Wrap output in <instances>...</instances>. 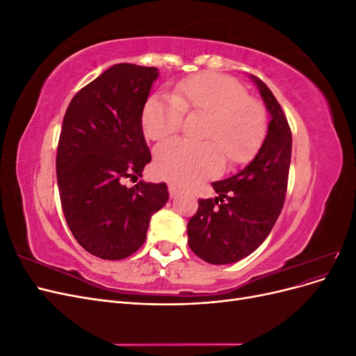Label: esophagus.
Listing matches in <instances>:
<instances>
[{"instance_id":"obj_1","label":"esophagus","mask_w":356,"mask_h":356,"mask_svg":"<svg viewBox=\"0 0 356 356\" xmlns=\"http://www.w3.org/2000/svg\"><path fill=\"white\" fill-rule=\"evenodd\" d=\"M168 188H169V195H170V197H177V196L179 195V188H178L175 184H172V182H169Z\"/></svg>"}]
</instances>
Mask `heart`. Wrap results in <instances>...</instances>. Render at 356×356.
<instances>
[{"instance_id": "b5f03b06", "label": "heart", "mask_w": 356, "mask_h": 356, "mask_svg": "<svg viewBox=\"0 0 356 356\" xmlns=\"http://www.w3.org/2000/svg\"><path fill=\"white\" fill-rule=\"evenodd\" d=\"M184 111L211 115L204 138L213 141L170 139L156 148V169L179 186H193L220 174L224 154L239 163L250 159L266 135V114L248 98L243 86L229 75L204 72L182 80L174 95H152L145 101L141 122L152 139H163L181 127Z\"/></svg>"}]
</instances>
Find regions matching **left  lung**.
I'll return each mask as SVG.
<instances>
[{"label":"left lung","mask_w":356,"mask_h":356,"mask_svg":"<svg viewBox=\"0 0 356 356\" xmlns=\"http://www.w3.org/2000/svg\"><path fill=\"white\" fill-rule=\"evenodd\" d=\"M270 115L255 157L230 178L212 182L215 199H199L187 224L191 251L211 264L242 260L260 246L282 211L293 138L286 117L267 86L250 75Z\"/></svg>","instance_id":"left-lung-1"}]
</instances>
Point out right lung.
Returning <instances> with one entry per match:
<instances>
[{
	"label": "right lung",
	"mask_w": 356,
	"mask_h": 356,
	"mask_svg": "<svg viewBox=\"0 0 356 356\" xmlns=\"http://www.w3.org/2000/svg\"><path fill=\"white\" fill-rule=\"evenodd\" d=\"M156 67L117 63L74 96L63 117L56 174L74 238L102 260H122L145 242L152 215L169 199L165 182L143 177L152 161L141 114Z\"/></svg>",
	"instance_id": "1"
}]
</instances>
